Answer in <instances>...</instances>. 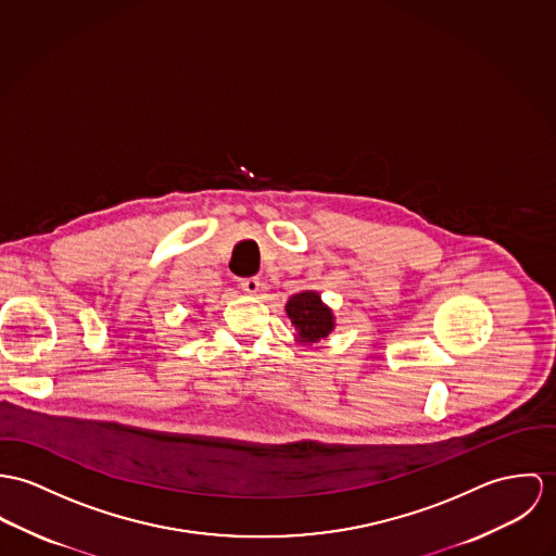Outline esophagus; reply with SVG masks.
<instances>
[{"instance_id": "34e87169", "label": "esophagus", "mask_w": 556, "mask_h": 556, "mask_svg": "<svg viewBox=\"0 0 556 556\" xmlns=\"http://www.w3.org/2000/svg\"><path fill=\"white\" fill-rule=\"evenodd\" d=\"M241 288H243V292H245V294H257V292H260V288H262V283H260V279L249 277V279H243V281H241Z\"/></svg>"}]
</instances>
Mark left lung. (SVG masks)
Here are the masks:
<instances>
[{"mask_svg":"<svg viewBox=\"0 0 556 556\" xmlns=\"http://www.w3.org/2000/svg\"><path fill=\"white\" fill-rule=\"evenodd\" d=\"M286 313L296 330L294 341L308 348L324 341L337 326L332 308L321 301L319 292L315 290L292 294L286 303Z\"/></svg>","mask_w":556,"mask_h":556,"instance_id":"1","label":"left lung"}]
</instances>
